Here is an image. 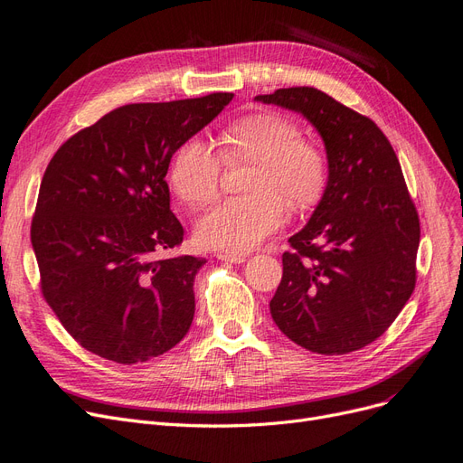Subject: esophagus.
<instances>
[{"label": "esophagus", "instance_id": "1", "mask_svg": "<svg viewBox=\"0 0 463 463\" xmlns=\"http://www.w3.org/2000/svg\"><path fill=\"white\" fill-rule=\"evenodd\" d=\"M216 259L224 260V262H232V264H243L247 260V257H243V254H228V252H218Z\"/></svg>", "mask_w": 463, "mask_h": 463}]
</instances>
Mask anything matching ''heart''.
Segmentation results:
<instances>
[{
	"label": "heart",
	"instance_id": "b5f03b06",
	"mask_svg": "<svg viewBox=\"0 0 463 463\" xmlns=\"http://www.w3.org/2000/svg\"><path fill=\"white\" fill-rule=\"evenodd\" d=\"M222 156L228 163L249 161L243 189L247 195L230 197L206 211L195 226L197 243L204 249L241 254L259 247L293 211L320 203L327 187L324 151L302 139V130L279 113L247 115L220 134ZM222 161L204 139L187 137L170 163V185L185 204L203 206L218 194Z\"/></svg>",
	"mask_w": 463,
	"mask_h": 463
}]
</instances>
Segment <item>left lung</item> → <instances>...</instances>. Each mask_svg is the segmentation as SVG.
Masks as SVG:
<instances>
[{"mask_svg":"<svg viewBox=\"0 0 463 463\" xmlns=\"http://www.w3.org/2000/svg\"><path fill=\"white\" fill-rule=\"evenodd\" d=\"M305 117L320 134L327 187L308 224L289 237L269 312L317 354L370 345L396 320L416 287L420 218L385 134L368 117L316 88L254 98Z\"/></svg>","mask_w":463,"mask_h":463,"instance_id":"left-lung-1","label":"left lung"}]
</instances>
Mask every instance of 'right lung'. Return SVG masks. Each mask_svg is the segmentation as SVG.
<instances>
[{
    "label": "right lung",
    "instance_id": "right-lung-1",
    "mask_svg": "<svg viewBox=\"0 0 463 463\" xmlns=\"http://www.w3.org/2000/svg\"><path fill=\"white\" fill-rule=\"evenodd\" d=\"M233 93L124 105L67 139L43 174L32 218L42 293L90 353L118 364L165 354L191 327L197 257L178 247L166 172L187 137Z\"/></svg>",
    "mask_w": 463,
    "mask_h": 463
}]
</instances>
